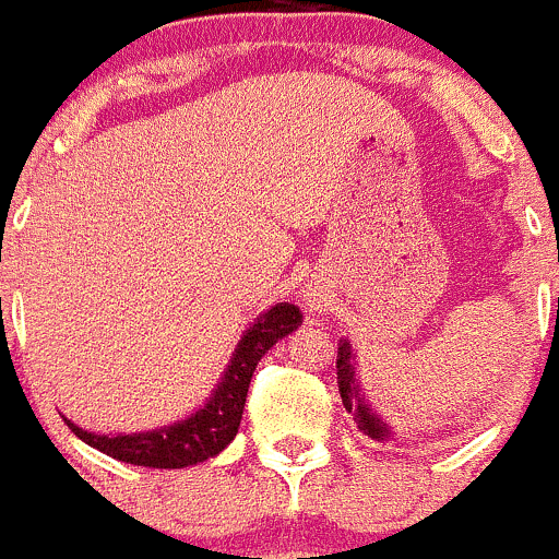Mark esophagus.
<instances>
[{
  "instance_id": "esophagus-1",
  "label": "esophagus",
  "mask_w": 559,
  "mask_h": 559,
  "mask_svg": "<svg viewBox=\"0 0 559 559\" xmlns=\"http://www.w3.org/2000/svg\"><path fill=\"white\" fill-rule=\"evenodd\" d=\"M302 302H306L308 308H311V311H319L321 308V302H324V295H319V292H306V295H302Z\"/></svg>"
}]
</instances>
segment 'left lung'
Here are the masks:
<instances>
[{"label": "left lung", "instance_id": "left-lung-1", "mask_svg": "<svg viewBox=\"0 0 559 559\" xmlns=\"http://www.w3.org/2000/svg\"><path fill=\"white\" fill-rule=\"evenodd\" d=\"M337 389H341V400L346 405L348 414L354 416L359 430L365 432L368 438H376V441H386L389 438V427L373 411L368 408L365 397L359 394V384L354 379V365H352V346L346 341L337 346Z\"/></svg>", "mask_w": 559, "mask_h": 559}]
</instances>
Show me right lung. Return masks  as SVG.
<instances>
[{"instance_id": "obj_1", "label": "right lung", "mask_w": 559, "mask_h": 559, "mask_svg": "<svg viewBox=\"0 0 559 559\" xmlns=\"http://www.w3.org/2000/svg\"><path fill=\"white\" fill-rule=\"evenodd\" d=\"M300 324V308L289 306V302H281V306L259 316L257 324L248 326L243 341L235 348L233 362L227 365V373H224L213 397L205 403V408L191 414L180 425L154 432H134V436H94V432L72 425L70 419L64 421L88 447L99 449L112 460L129 462V465L189 467L211 460L238 436L248 384H251L259 359Z\"/></svg>"}]
</instances>
